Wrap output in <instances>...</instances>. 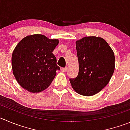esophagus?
Masks as SVG:
<instances>
[{"label": "esophagus", "instance_id": "34e87169", "mask_svg": "<svg viewBox=\"0 0 130 130\" xmlns=\"http://www.w3.org/2000/svg\"><path fill=\"white\" fill-rule=\"evenodd\" d=\"M61 71L62 72H66L67 71V68L65 67V68H61Z\"/></svg>", "mask_w": 130, "mask_h": 130}]
</instances>
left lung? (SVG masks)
I'll return each mask as SVG.
<instances>
[{
	"mask_svg": "<svg viewBox=\"0 0 130 130\" xmlns=\"http://www.w3.org/2000/svg\"><path fill=\"white\" fill-rule=\"evenodd\" d=\"M79 62L77 77L70 79L75 92L92 96L103 89L115 70L114 53L105 40L85 36L76 42Z\"/></svg>",
	"mask_w": 130,
	"mask_h": 130,
	"instance_id": "1",
	"label": "left lung"
}]
</instances>
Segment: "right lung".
I'll return each instance as SVG.
<instances>
[{
  "label": "right lung",
  "mask_w": 130,
  "mask_h": 130,
  "mask_svg": "<svg viewBox=\"0 0 130 130\" xmlns=\"http://www.w3.org/2000/svg\"><path fill=\"white\" fill-rule=\"evenodd\" d=\"M59 43L40 34L25 36L17 45L11 57L13 73L26 90L38 93L48 88L59 67L53 54Z\"/></svg>",
  "instance_id": "right-lung-1"
}]
</instances>
